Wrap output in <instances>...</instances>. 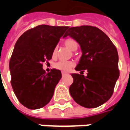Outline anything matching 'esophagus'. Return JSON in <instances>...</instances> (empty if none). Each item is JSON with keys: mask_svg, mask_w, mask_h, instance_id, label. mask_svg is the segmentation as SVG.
<instances>
[{"mask_svg": "<svg viewBox=\"0 0 130 130\" xmlns=\"http://www.w3.org/2000/svg\"><path fill=\"white\" fill-rule=\"evenodd\" d=\"M67 74V72H61L62 76H64V75H66Z\"/></svg>", "mask_w": 130, "mask_h": 130, "instance_id": "34e87169", "label": "esophagus"}]
</instances>
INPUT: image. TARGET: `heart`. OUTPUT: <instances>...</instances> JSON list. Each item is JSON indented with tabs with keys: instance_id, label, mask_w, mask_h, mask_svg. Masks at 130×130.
<instances>
[{
	"instance_id": "1",
	"label": "heart",
	"mask_w": 130,
	"mask_h": 130,
	"mask_svg": "<svg viewBox=\"0 0 130 130\" xmlns=\"http://www.w3.org/2000/svg\"><path fill=\"white\" fill-rule=\"evenodd\" d=\"M65 46L70 50L72 51H75L77 50V49L78 48V43L77 42V41H75L73 39H68L64 42ZM58 54V47H55V48L53 50V57L55 58ZM74 66V62L71 61H60L55 63L54 64V68L56 69H59L61 71L67 72L69 71L70 69L72 68Z\"/></svg>"
}]
</instances>
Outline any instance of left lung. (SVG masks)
I'll list each match as a JSON object with an SVG mask.
<instances>
[{
    "instance_id": "left-lung-1",
    "label": "left lung",
    "mask_w": 130,
    "mask_h": 130,
    "mask_svg": "<svg viewBox=\"0 0 130 130\" xmlns=\"http://www.w3.org/2000/svg\"><path fill=\"white\" fill-rule=\"evenodd\" d=\"M73 38L80 46L82 56L75 70L88 71L87 76L72 74L69 93L80 105L99 107L112 96L119 77V55L109 37L96 27L82 25L69 28L64 37Z\"/></svg>"
}]
</instances>
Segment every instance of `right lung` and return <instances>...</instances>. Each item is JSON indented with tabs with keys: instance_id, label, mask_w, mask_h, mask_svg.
<instances>
[{
	"instance_id": "obj_1",
	"label": "right lung",
	"mask_w": 130,
	"mask_h": 130,
	"mask_svg": "<svg viewBox=\"0 0 130 130\" xmlns=\"http://www.w3.org/2000/svg\"><path fill=\"white\" fill-rule=\"evenodd\" d=\"M68 26L40 25L25 31L17 41L9 61L11 84L19 102L28 109L48 104L61 72L45 73L42 63L52 58L53 50Z\"/></svg>"
}]
</instances>
